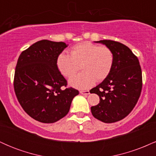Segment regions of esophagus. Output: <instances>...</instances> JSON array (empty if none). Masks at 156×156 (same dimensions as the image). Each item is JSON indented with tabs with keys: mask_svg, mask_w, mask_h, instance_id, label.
<instances>
[{
	"mask_svg": "<svg viewBox=\"0 0 156 156\" xmlns=\"http://www.w3.org/2000/svg\"><path fill=\"white\" fill-rule=\"evenodd\" d=\"M80 93L82 94H85V95H87V94H89V90H81L80 91Z\"/></svg>",
	"mask_w": 156,
	"mask_h": 156,
	"instance_id": "34e87169",
	"label": "esophagus"
}]
</instances>
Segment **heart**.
I'll return each instance as SVG.
<instances>
[{
	"instance_id": "b5f03b06",
	"label": "heart",
	"mask_w": 156,
	"mask_h": 156,
	"mask_svg": "<svg viewBox=\"0 0 156 156\" xmlns=\"http://www.w3.org/2000/svg\"><path fill=\"white\" fill-rule=\"evenodd\" d=\"M69 53H61L57 56L56 66L64 77L69 78L80 65L83 71L69 80V84L76 88H89L95 80H104L112 70L114 54L106 46L83 42L73 46Z\"/></svg>"
}]
</instances>
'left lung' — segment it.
I'll use <instances>...</instances> for the list:
<instances>
[{"mask_svg": "<svg viewBox=\"0 0 156 156\" xmlns=\"http://www.w3.org/2000/svg\"><path fill=\"white\" fill-rule=\"evenodd\" d=\"M112 50L114 63L108 76L90 90L100 97V103L91 107L94 118L105 123L124 119L133 110L140 97L142 75L139 59L129 48L112 40H100Z\"/></svg>", "mask_w": 156, "mask_h": 156, "instance_id": "left-lung-1", "label": "left lung"}]
</instances>
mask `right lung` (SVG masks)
I'll use <instances>...</instances> for the list:
<instances>
[{
    "label": "right lung",
    "instance_id": "right-lung-1",
    "mask_svg": "<svg viewBox=\"0 0 156 156\" xmlns=\"http://www.w3.org/2000/svg\"><path fill=\"white\" fill-rule=\"evenodd\" d=\"M67 47L63 42L43 39L23 51L17 60L16 96L23 110L40 122L53 123L65 117L79 94L72 87L64 89L67 82L56 66L57 56Z\"/></svg>",
    "mask_w": 156,
    "mask_h": 156
}]
</instances>
